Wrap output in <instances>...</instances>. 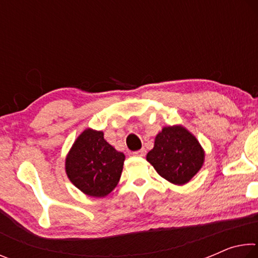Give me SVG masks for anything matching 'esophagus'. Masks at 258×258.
<instances>
[{"instance_id":"34e87169","label":"esophagus","mask_w":258,"mask_h":258,"mask_svg":"<svg viewBox=\"0 0 258 258\" xmlns=\"http://www.w3.org/2000/svg\"><path fill=\"white\" fill-rule=\"evenodd\" d=\"M146 154H147V150L145 149V148H142V149L133 152V155L135 157H143V156H146Z\"/></svg>"}]
</instances>
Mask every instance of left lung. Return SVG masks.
<instances>
[{
  "label": "left lung",
  "instance_id": "obj_1",
  "mask_svg": "<svg viewBox=\"0 0 258 258\" xmlns=\"http://www.w3.org/2000/svg\"><path fill=\"white\" fill-rule=\"evenodd\" d=\"M147 160L165 180L183 185L203 167L205 151L194 134L181 125L167 126L157 134Z\"/></svg>",
  "mask_w": 258,
  "mask_h": 258
}]
</instances>
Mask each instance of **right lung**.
Wrapping results in <instances>:
<instances>
[{
  "instance_id": "1",
  "label": "right lung",
  "mask_w": 258,
  "mask_h": 258,
  "mask_svg": "<svg viewBox=\"0 0 258 258\" xmlns=\"http://www.w3.org/2000/svg\"><path fill=\"white\" fill-rule=\"evenodd\" d=\"M125 155L103 138V132L86 128L66 157L71 182L90 197H106L118 184Z\"/></svg>"
}]
</instances>
